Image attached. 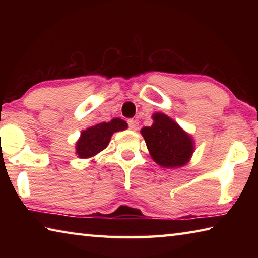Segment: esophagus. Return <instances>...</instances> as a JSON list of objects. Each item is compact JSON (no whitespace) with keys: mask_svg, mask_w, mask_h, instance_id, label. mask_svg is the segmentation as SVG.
Segmentation results:
<instances>
[{"mask_svg":"<svg viewBox=\"0 0 258 258\" xmlns=\"http://www.w3.org/2000/svg\"><path fill=\"white\" fill-rule=\"evenodd\" d=\"M128 126L132 131H138L139 130V121L137 119H130L128 121Z\"/></svg>","mask_w":258,"mask_h":258,"instance_id":"34e87169","label":"esophagus"}]
</instances>
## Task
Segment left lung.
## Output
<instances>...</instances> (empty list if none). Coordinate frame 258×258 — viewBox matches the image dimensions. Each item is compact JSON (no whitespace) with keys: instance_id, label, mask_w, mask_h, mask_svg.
I'll return each mask as SVG.
<instances>
[{"instance_id":"left-lung-1","label":"left lung","mask_w":258,"mask_h":258,"mask_svg":"<svg viewBox=\"0 0 258 258\" xmlns=\"http://www.w3.org/2000/svg\"><path fill=\"white\" fill-rule=\"evenodd\" d=\"M154 123L141 130L151 158L161 167L177 168L189 163L195 141L175 120L163 112L152 115Z\"/></svg>"}]
</instances>
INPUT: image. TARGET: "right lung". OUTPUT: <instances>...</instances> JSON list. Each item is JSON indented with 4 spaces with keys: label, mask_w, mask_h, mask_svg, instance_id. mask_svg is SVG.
<instances>
[{
    "label": "right lung",
    "mask_w": 258,
    "mask_h": 258,
    "mask_svg": "<svg viewBox=\"0 0 258 258\" xmlns=\"http://www.w3.org/2000/svg\"><path fill=\"white\" fill-rule=\"evenodd\" d=\"M128 127L127 123L120 118H112L110 121H102L81 132L76 141V155L78 158H92L108 147L112 134Z\"/></svg>",
    "instance_id": "1"
}]
</instances>
